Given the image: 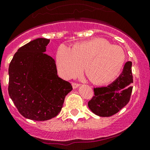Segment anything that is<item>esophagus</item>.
I'll list each match as a JSON object with an SVG mask.
<instances>
[{"label":"esophagus","instance_id":"1","mask_svg":"<svg viewBox=\"0 0 150 150\" xmlns=\"http://www.w3.org/2000/svg\"><path fill=\"white\" fill-rule=\"evenodd\" d=\"M79 86H80L79 83H74V82H73V83H72V86H73L74 88H76L79 87Z\"/></svg>","mask_w":150,"mask_h":150}]
</instances>
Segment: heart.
Returning <instances> with one entry per match:
<instances>
[{
	"label": "heart",
	"mask_w": 150,
	"mask_h": 150,
	"mask_svg": "<svg viewBox=\"0 0 150 150\" xmlns=\"http://www.w3.org/2000/svg\"><path fill=\"white\" fill-rule=\"evenodd\" d=\"M125 54L120 46L103 38L77 43L72 48L62 44L56 54L59 74L71 79L79 74L86 64V71L95 83H106L118 76L123 67Z\"/></svg>",
	"instance_id": "1"
}]
</instances>
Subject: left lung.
Listing matches in <instances>:
<instances>
[{"mask_svg":"<svg viewBox=\"0 0 150 150\" xmlns=\"http://www.w3.org/2000/svg\"><path fill=\"white\" fill-rule=\"evenodd\" d=\"M132 64L127 62L120 76L109 86L94 88V96L88 102L93 113L99 117H111L128 104L133 88Z\"/></svg>","mask_w":150,"mask_h":150,"instance_id":"8db88e82","label":"left lung"}]
</instances>
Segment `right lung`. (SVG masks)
I'll use <instances>...</instances> for the list:
<instances>
[{
	"mask_svg": "<svg viewBox=\"0 0 150 150\" xmlns=\"http://www.w3.org/2000/svg\"><path fill=\"white\" fill-rule=\"evenodd\" d=\"M47 38H37L18 49L9 64L8 94L25 118L46 121L62 110L72 90L57 75L54 59L45 54Z\"/></svg>",
	"mask_w": 150,
	"mask_h": 150,
	"instance_id": "obj_1",
	"label": "right lung"
}]
</instances>
